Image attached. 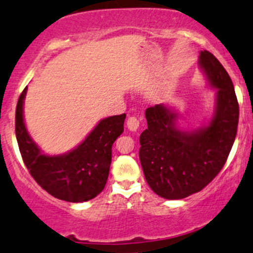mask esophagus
Segmentation results:
<instances>
[{"label":"esophagus","instance_id":"obj_1","mask_svg":"<svg viewBox=\"0 0 253 253\" xmlns=\"http://www.w3.org/2000/svg\"><path fill=\"white\" fill-rule=\"evenodd\" d=\"M126 126L130 131H137V129L139 127V121L137 117L135 116H131V117L127 118L126 122Z\"/></svg>","mask_w":253,"mask_h":253}]
</instances>
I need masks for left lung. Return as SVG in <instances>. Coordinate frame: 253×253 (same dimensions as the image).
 Listing matches in <instances>:
<instances>
[{"label":"left lung","mask_w":253,"mask_h":253,"mask_svg":"<svg viewBox=\"0 0 253 253\" xmlns=\"http://www.w3.org/2000/svg\"><path fill=\"white\" fill-rule=\"evenodd\" d=\"M199 65L215 88V109L210 124L195 131L176 126V111L165 104L145 110L148 129L139 136V161L150 188L176 200L200 192L226 162L237 135L239 105L233 83L220 61L209 50Z\"/></svg>","instance_id":"left-lung-1"}]
</instances>
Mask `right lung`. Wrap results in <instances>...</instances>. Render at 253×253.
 <instances>
[{
  "instance_id": "obj_1",
  "label": "right lung",
  "mask_w": 253,
  "mask_h": 253,
  "mask_svg": "<svg viewBox=\"0 0 253 253\" xmlns=\"http://www.w3.org/2000/svg\"><path fill=\"white\" fill-rule=\"evenodd\" d=\"M20 94L15 114V133L27 169L41 188L68 203H83L103 191L111 165L112 144L124 130L126 114L104 118L76 149L62 155L41 153L23 122V99Z\"/></svg>"
}]
</instances>
